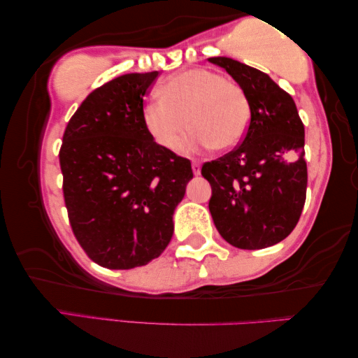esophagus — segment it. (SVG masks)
<instances>
[{"label":"esophagus","mask_w":358,"mask_h":358,"mask_svg":"<svg viewBox=\"0 0 358 358\" xmlns=\"http://www.w3.org/2000/svg\"><path fill=\"white\" fill-rule=\"evenodd\" d=\"M192 169H193V174H200L201 173V168H200V163H198V162H193L192 163Z\"/></svg>","instance_id":"obj_1"}]
</instances>
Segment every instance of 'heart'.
Segmentation results:
<instances>
[{
	"label": "heart",
	"instance_id": "heart-1",
	"mask_svg": "<svg viewBox=\"0 0 358 358\" xmlns=\"http://www.w3.org/2000/svg\"><path fill=\"white\" fill-rule=\"evenodd\" d=\"M160 98L143 109L145 130L157 144L178 149L187 131L196 148L233 149L248 131L250 108L241 87L208 69H187L169 76L158 89Z\"/></svg>",
	"mask_w": 358,
	"mask_h": 358
}]
</instances>
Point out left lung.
<instances>
[{
	"label": "left lung",
	"instance_id": "1",
	"mask_svg": "<svg viewBox=\"0 0 358 358\" xmlns=\"http://www.w3.org/2000/svg\"><path fill=\"white\" fill-rule=\"evenodd\" d=\"M209 62L238 82L250 108L241 143L201 166L213 189L210 215L234 248H269L289 236L306 201L304 125L294 98L268 74L227 57Z\"/></svg>",
	"mask_w": 358,
	"mask_h": 358
}]
</instances>
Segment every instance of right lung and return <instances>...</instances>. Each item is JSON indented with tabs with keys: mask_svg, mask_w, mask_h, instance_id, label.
<instances>
[{
	"mask_svg": "<svg viewBox=\"0 0 358 358\" xmlns=\"http://www.w3.org/2000/svg\"><path fill=\"white\" fill-rule=\"evenodd\" d=\"M158 71L124 74L93 90L63 133V198L76 239L108 269L157 259L193 178L189 158L157 144L143 122Z\"/></svg>",
	"mask_w": 358,
	"mask_h": 358,
	"instance_id": "obj_1",
	"label": "right lung"
}]
</instances>
